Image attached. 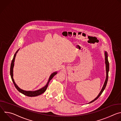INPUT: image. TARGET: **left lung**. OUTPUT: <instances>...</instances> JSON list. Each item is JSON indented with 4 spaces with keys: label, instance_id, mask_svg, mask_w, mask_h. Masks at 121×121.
I'll list each match as a JSON object with an SVG mask.
<instances>
[{
    "label": "left lung",
    "instance_id": "obj_1",
    "mask_svg": "<svg viewBox=\"0 0 121 121\" xmlns=\"http://www.w3.org/2000/svg\"><path fill=\"white\" fill-rule=\"evenodd\" d=\"M105 65H106V79H105V81L104 82V85H103V87L101 90V91H100L99 93V95L97 96V97L95 99H94L93 100L91 101V102H90L89 103H92L93 102V101H94L95 100H96L100 95L101 94H102V93L103 92V91H104V89H105V87L106 86V85H107V82H108V72H109V61H108V54L107 53V52H105Z\"/></svg>",
    "mask_w": 121,
    "mask_h": 121
}]
</instances>
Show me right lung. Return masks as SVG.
<instances>
[{"label":"right lung","instance_id":"add662e5","mask_svg":"<svg viewBox=\"0 0 121 121\" xmlns=\"http://www.w3.org/2000/svg\"><path fill=\"white\" fill-rule=\"evenodd\" d=\"M19 50V49L17 51L15 54L14 55V57H13V58L12 60V62H11V65H10V76H11V79H12V80L13 82V84L15 86V88L17 89V90H18L20 92L22 93L23 94L27 96H29V97H35V96H37L38 95H40L41 94H42V93H44L45 91L46 90L47 88V87L48 86V84H49V83L50 82V81L57 74V72H54L52 74L48 79V82L47 83L46 85L44 86V87H43V88L40 89V90H37V91H24V90H22L21 89H20L18 86L17 85V84L15 83V81H14V80L13 79V67H14V61H15V57H16V54L18 53V51Z\"/></svg>","mask_w":121,"mask_h":121}]
</instances>
